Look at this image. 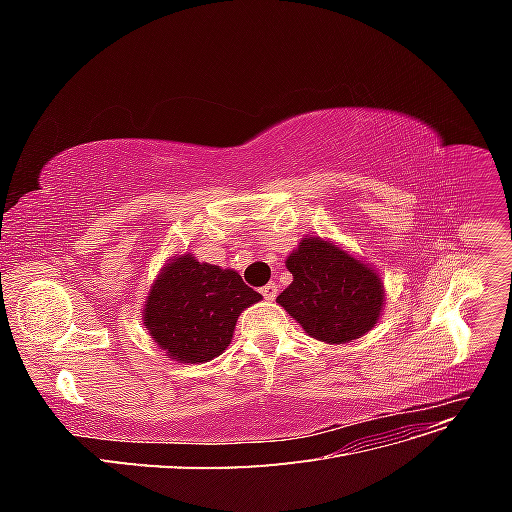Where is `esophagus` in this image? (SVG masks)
Returning a JSON list of instances; mask_svg holds the SVG:
<instances>
[{
    "label": "esophagus",
    "instance_id": "esophagus-1",
    "mask_svg": "<svg viewBox=\"0 0 512 512\" xmlns=\"http://www.w3.org/2000/svg\"><path fill=\"white\" fill-rule=\"evenodd\" d=\"M260 292H262V297H265L267 301H273L277 297V286L273 282H269L267 286L260 288Z\"/></svg>",
    "mask_w": 512,
    "mask_h": 512
}]
</instances>
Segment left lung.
I'll use <instances>...</instances> for the list:
<instances>
[{
	"mask_svg": "<svg viewBox=\"0 0 512 512\" xmlns=\"http://www.w3.org/2000/svg\"><path fill=\"white\" fill-rule=\"evenodd\" d=\"M286 267L292 284L277 297L307 335L327 344H346L376 327L384 290L380 277L333 243L303 239Z\"/></svg>",
	"mask_w": 512,
	"mask_h": 512,
	"instance_id": "left-lung-1",
	"label": "left lung"
}]
</instances>
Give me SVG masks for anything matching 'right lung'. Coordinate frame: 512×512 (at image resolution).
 <instances>
[{
    "label": "right lung",
    "instance_id": "obj_1",
    "mask_svg": "<svg viewBox=\"0 0 512 512\" xmlns=\"http://www.w3.org/2000/svg\"><path fill=\"white\" fill-rule=\"evenodd\" d=\"M260 299L237 271L183 254L153 284L145 327L170 359L205 363L226 350L239 314Z\"/></svg>",
    "mask_w": 512,
    "mask_h": 512
}]
</instances>
